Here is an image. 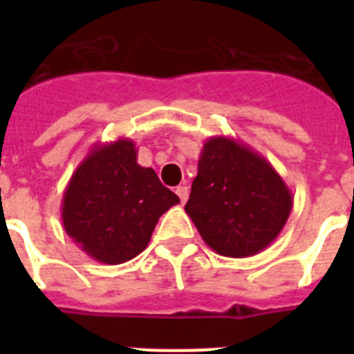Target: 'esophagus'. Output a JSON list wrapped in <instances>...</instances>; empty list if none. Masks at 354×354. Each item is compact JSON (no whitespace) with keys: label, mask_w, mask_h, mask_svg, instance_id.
I'll list each match as a JSON object with an SVG mask.
<instances>
[{"label":"esophagus","mask_w":354,"mask_h":354,"mask_svg":"<svg viewBox=\"0 0 354 354\" xmlns=\"http://www.w3.org/2000/svg\"><path fill=\"white\" fill-rule=\"evenodd\" d=\"M175 193H177V196L180 198V202H183V204H186L187 195H189V189H187V186H177L175 187Z\"/></svg>","instance_id":"obj_1"}]
</instances>
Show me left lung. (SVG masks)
<instances>
[{
  "label": "left lung",
  "mask_w": 354,
  "mask_h": 354,
  "mask_svg": "<svg viewBox=\"0 0 354 354\" xmlns=\"http://www.w3.org/2000/svg\"><path fill=\"white\" fill-rule=\"evenodd\" d=\"M292 193L271 162L245 143L212 136L184 211L205 245L223 257H250L282 232Z\"/></svg>",
  "instance_id": "left-lung-1"
}]
</instances>
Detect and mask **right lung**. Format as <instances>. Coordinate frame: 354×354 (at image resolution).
Returning a JSON list of instances; mask_svg holds the SVG:
<instances>
[{"label": "right lung", "instance_id": "obj_1", "mask_svg": "<svg viewBox=\"0 0 354 354\" xmlns=\"http://www.w3.org/2000/svg\"><path fill=\"white\" fill-rule=\"evenodd\" d=\"M136 154L129 138L97 143L65 187V232L102 264H122L142 253L159 218L180 202L152 168L140 167Z\"/></svg>", "mask_w": 354, "mask_h": 354}]
</instances>
